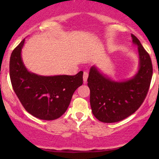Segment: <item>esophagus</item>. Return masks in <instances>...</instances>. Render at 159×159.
Instances as JSON below:
<instances>
[{
    "label": "esophagus",
    "instance_id": "34e87169",
    "mask_svg": "<svg viewBox=\"0 0 159 159\" xmlns=\"http://www.w3.org/2000/svg\"><path fill=\"white\" fill-rule=\"evenodd\" d=\"M87 78H88V73H87V72H84V75H83V80H84V82L87 81Z\"/></svg>",
    "mask_w": 159,
    "mask_h": 159
}]
</instances>
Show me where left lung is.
I'll use <instances>...</instances> for the list:
<instances>
[{"instance_id":"obj_1","label":"left lung","mask_w":159,"mask_h":159,"mask_svg":"<svg viewBox=\"0 0 159 159\" xmlns=\"http://www.w3.org/2000/svg\"><path fill=\"white\" fill-rule=\"evenodd\" d=\"M132 37L139 54V69L134 77L124 81H112L95 66L89 72L91 109L95 117L102 123H116L134 114L148 93L152 76V61L139 39L133 34Z\"/></svg>"}]
</instances>
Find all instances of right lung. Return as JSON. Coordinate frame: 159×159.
I'll list each match as a JSON object with an SVG mask.
<instances>
[{
	"mask_svg": "<svg viewBox=\"0 0 159 159\" xmlns=\"http://www.w3.org/2000/svg\"><path fill=\"white\" fill-rule=\"evenodd\" d=\"M25 39L12 51L10 76L12 88L27 112L40 120H53L68 108L72 95L83 84V72L75 75L42 76L31 73L21 59Z\"/></svg>",
	"mask_w": 159,
	"mask_h": 159,
	"instance_id": "add662e5",
	"label": "right lung"
}]
</instances>
